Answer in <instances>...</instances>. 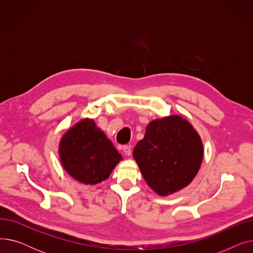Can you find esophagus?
Wrapping results in <instances>:
<instances>
[{"label": "esophagus", "instance_id": "1", "mask_svg": "<svg viewBox=\"0 0 253 253\" xmlns=\"http://www.w3.org/2000/svg\"><path fill=\"white\" fill-rule=\"evenodd\" d=\"M123 152L126 156H130L131 153H132V150H131V145H124L123 147Z\"/></svg>", "mask_w": 253, "mask_h": 253}]
</instances>
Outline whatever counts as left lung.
Returning a JSON list of instances; mask_svg holds the SVG:
<instances>
[{
  "instance_id": "8db88e82",
  "label": "left lung",
  "mask_w": 253,
  "mask_h": 253,
  "mask_svg": "<svg viewBox=\"0 0 253 253\" xmlns=\"http://www.w3.org/2000/svg\"><path fill=\"white\" fill-rule=\"evenodd\" d=\"M143 178L161 196L177 192L200 168L203 145L192 125L178 116L151 122L133 150Z\"/></svg>"
}]
</instances>
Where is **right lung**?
Masks as SVG:
<instances>
[{"mask_svg":"<svg viewBox=\"0 0 253 253\" xmlns=\"http://www.w3.org/2000/svg\"><path fill=\"white\" fill-rule=\"evenodd\" d=\"M60 160L75 179L96 184L106 179L121 155L92 120H83L61 138Z\"/></svg>","mask_w":253,"mask_h":253,"instance_id":"add662e5","label":"right lung"}]
</instances>
